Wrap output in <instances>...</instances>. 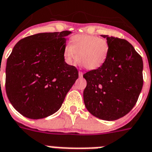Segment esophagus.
<instances>
[{
  "instance_id": "obj_1",
  "label": "esophagus",
  "mask_w": 152,
  "mask_h": 152,
  "mask_svg": "<svg viewBox=\"0 0 152 152\" xmlns=\"http://www.w3.org/2000/svg\"><path fill=\"white\" fill-rule=\"evenodd\" d=\"M83 72L80 71V72H79V76H80V77H83Z\"/></svg>"
}]
</instances>
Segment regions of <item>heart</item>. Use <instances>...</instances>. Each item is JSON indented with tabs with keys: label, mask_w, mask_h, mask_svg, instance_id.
<instances>
[{
	"label": "heart",
	"mask_w": 152,
	"mask_h": 152,
	"mask_svg": "<svg viewBox=\"0 0 152 152\" xmlns=\"http://www.w3.org/2000/svg\"><path fill=\"white\" fill-rule=\"evenodd\" d=\"M110 45L107 39L89 35H76L70 39L63 56L66 63L73 64L77 61L87 69L100 68L107 59Z\"/></svg>",
	"instance_id": "1"
}]
</instances>
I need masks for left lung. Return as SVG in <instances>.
I'll return each instance as SVG.
<instances>
[{
	"label": "left lung",
	"mask_w": 152,
	"mask_h": 152,
	"mask_svg": "<svg viewBox=\"0 0 152 152\" xmlns=\"http://www.w3.org/2000/svg\"><path fill=\"white\" fill-rule=\"evenodd\" d=\"M101 36L109 43V55L100 68L83 75V100L91 114L110 121L125 116L137 103L143 86V61L125 39Z\"/></svg>",
	"instance_id": "8db88e82"
}]
</instances>
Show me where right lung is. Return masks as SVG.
Wrapping results in <instances>:
<instances>
[{
    "label": "right lung",
    "instance_id": "1",
    "mask_svg": "<svg viewBox=\"0 0 152 152\" xmlns=\"http://www.w3.org/2000/svg\"><path fill=\"white\" fill-rule=\"evenodd\" d=\"M69 31L45 32L19 41L6 65L5 90L15 109L30 119L52 115L61 107L79 77L65 62Z\"/></svg>",
    "mask_w": 152,
    "mask_h": 152
}]
</instances>
